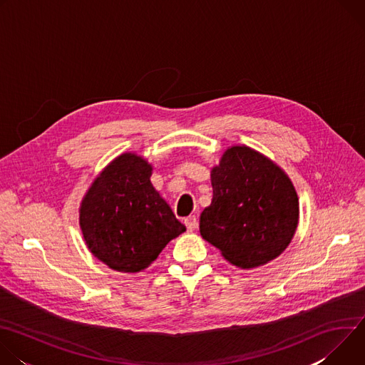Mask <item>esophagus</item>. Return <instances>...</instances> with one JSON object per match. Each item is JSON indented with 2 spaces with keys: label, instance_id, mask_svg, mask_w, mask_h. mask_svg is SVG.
Wrapping results in <instances>:
<instances>
[{
  "label": "esophagus",
  "instance_id": "esophagus-1",
  "mask_svg": "<svg viewBox=\"0 0 365 365\" xmlns=\"http://www.w3.org/2000/svg\"><path fill=\"white\" fill-rule=\"evenodd\" d=\"M185 225L187 228V231H195V228L197 227V220L195 215H190L185 220Z\"/></svg>",
  "mask_w": 365,
  "mask_h": 365
}]
</instances>
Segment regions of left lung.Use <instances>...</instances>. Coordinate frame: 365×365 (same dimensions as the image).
<instances>
[{
	"label": "left lung",
	"mask_w": 365,
	"mask_h": 365,
	"mask_svg": "<svg viewBox=\"0 0 365 365\" xmlns=\"http://www.w3.org/2000/svg\"><path fill=\"white\" fill-rule=\"evenodd\" d=\"M211 182L214 196L200 214V235L242 269L279 257L299 220L297 195L284 172L255 150L234 145L212 169Z\"/></svg>",
	"instance_id": "obj_1"
}]
</instances>
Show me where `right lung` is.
Instances as JSON below:
<instances>
[{
	"label": "right lung",
	"instance_id": "obj_1",
	"mask_svg": "<svg viewBox=\"0 0 365 365\" xmlns=\"http://www.w3.org/2000/svg\"><path fill=\"white\" fill-rule=\"evenodd\" d=\"M150 176L144 159L125 153L95 179L82 200L79 221L86 245L117 272L144 270L186 231Z\"/></svg>",
	"mask_w": 365,
	"mask_h": 365
}]
</instances>
